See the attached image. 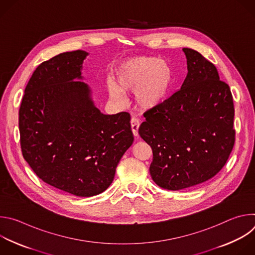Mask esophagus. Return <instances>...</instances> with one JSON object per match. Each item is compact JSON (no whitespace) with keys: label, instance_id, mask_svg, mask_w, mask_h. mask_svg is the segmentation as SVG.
<instances>
[{"label":"esophagus","instance_id":"34e87169","mask_svg":"<svg viewBox=\"0 0 255 255\" xmlns=\"http://www.w3.org/2000/svg\"><path fill=\"white\" fill-rule=\"evenodd\" d=\"M131 129H132V132H133V135L135 136V137H137L138 136V129H139V126H140V121L137 119V118H135V117H133L132 119H131Z\"/></svg>","mask_w":255,"mask_h":255}]
</instances>
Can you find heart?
Instances as JSON below:
<instances>
[{"label":"heart","mask_w":255,"mask_h":255,"mask_svg":"<svg viewBox=\"0 0 255 255\" xmlns=\"http://www.w3.org/2000/svg\"><path fill=\"white\" fill-rule=\"evenodd\" d=\"M170 78V68L164 60L155 57L133 58L117 69L116 85H109V94L113 100L121 101L125 92H136L137 105L149 110L165 99Z\"/></svg>","instance_id":"1"}]
</instances>
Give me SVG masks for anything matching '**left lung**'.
Returning <instances> with one entry per match:
<instances>
[{
    "label": "left lung",
    "instance_id": "left-lung-1",
    "mask_svg": "<svg viewBox=\"0 0 255 255\" xmlns=\"http://www.w3.org/2000/svg\"><path fill=\"white\" fill-rule=\"evenodd\" d=\"M183 50L188 74L180 89L145 112L138 131L152 149V179L170 191L197 186L216 175L235 142L229 86L200 52Z\"/></svg>",
    "mask_w": 255,
    "mask_h": 255
}]
</instances>
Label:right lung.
Here are the masks:
<instances>
[{"label":"right lung","mask_w":255,"mask_h":255,"mask_svg":"<svg viewBox=\"0 0 255 255\" xmlns=\"http://www.w3.org/2000/svg\"><path fill=\"white\" fill-rule=\"evenodd\" d=\"M88 53H60L39 64L19 110L24 159L44 183L78 197L103 193L134 137L130 114L104 115L81 68Z\"/></svg>","instance_id":"1"}]
</instances>
